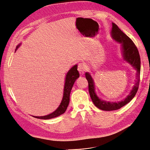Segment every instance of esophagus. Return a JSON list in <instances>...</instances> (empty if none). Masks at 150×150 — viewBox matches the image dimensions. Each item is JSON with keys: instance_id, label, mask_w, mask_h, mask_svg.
<instances>
[{"instance_id": "esophagus-1", "label": "esophagus", "mask_w": 150, "mask_h": 150, "mask_svg": "<svg viewBox=\"0 0 150 150\" xmlns=\"http://www.w3.org/2000/svg\"><path fill=\"white\" fill-rule=\"evenodd\" d=\"M77 69H78L79 73L81 75H83L84 74V72L86 71V68L84 67V65L82 63H79L78 67H77Z\"/></svg>"}]
</instances>
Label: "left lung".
I'll return each instance as SVG.
<instances>
[{
    "label": "left lung",
    "mask_w": 150,
    "mask_h": 150,
    "mask_svg": "<svg viewBox=\"0 0 150 150\" xmlns=\"http://www.w3.org/2000/svg\"><path fill=\"white\" fill-rule=\"evenodd\" d=\"M111 36L117 42L121 44L124 59L137 71V81L130 94L121 101L109 102L100 99L95 92V85L92 77L88 73H86V77L88 83V91L94 105L98 108L103 111H113L120 109L133 99L139 88L140 75V57L137 47L126 34L118 28L115 23H112Z\"/></svg>",
    "instance_id": "1"
}]
</instances>
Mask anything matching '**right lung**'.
<instances>
[{"label": "right lung", "instance_id": "right-lung-1", "mask_svg": "<svg viewBox=\"0 0 150 150\" xmlns=\"http://www.w3.org/2000/svg\"><path fill=\"white\" fill-rule=\"evenodd\" d=\"M20 45V44L18 45L16 49H17ZM79 77V73L78 71H77V65L76 64L70 69V70L67 74V76H66L63 97L62 98V102L60 105H59V106L58 107V108L55 111H53L52 113L50 114L49 115L44 116H33V117L35 118H38V119H49L53 117H56L63 114L66 111V110H67L69 103V96H70V93L71 91L72 87H73L76 80Z\"/></svg>", "mask_w": 150, "mask_h": 150}]
</instances>
